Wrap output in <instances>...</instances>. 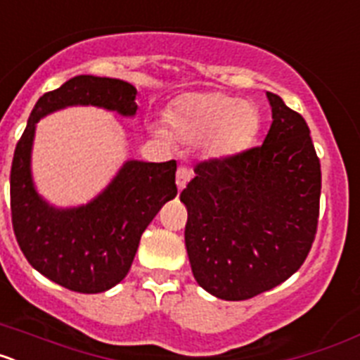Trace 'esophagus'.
<instances>
[{
	"label": "esophagus",
	"mask_w": 360,
	"mask_h": 360,
	"mask_svg": "<svg viewBox=\"0 0 360 360\" xmlns=\"http://www.w3.org/2000/svg\"><path fill=\"white\" fill-rule=\"evenodd\" d=\"M191 176H193V173H191L187 167H178V171H176V187H178V189L182 191L184 187L189 184Z\"/></svg>",
	"instance_id": "1"
}]
</instances>
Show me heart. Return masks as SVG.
Returning a JSON list of instances; mask_svg holds the SVG:
<instances>
[{
  "mask_svg": "<svg viewBox=\"0 0 360 360\" xmlns=\"http://www.w3.org/2000/svg\"><path fill=\"white\" fill-rule=\"evenodd\" d=\"M174 131L186 141L207 139L214 157H231L252 141L257 117L252 106L225 94H193L184 97L171 111ZM157 135L162 129L153 128Z\"/></svg>",
  "mask_w": 360,
  "mask_h": 360,
  "instance_id": "heart-1",
  "label": "heart"
}]
</instances>
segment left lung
Masks as SVG:
<instances>
[{"label": "left lung", "instance_id": "left-lung-1", "mask_svg": "<svg viewBox=\"0 0 360 360\" xmlns=\"http://www.w3.org/2000/svg\"><path fill=\"white\" fill-rule=\"evenodd\" d=\"M265 142L224 160L202 162L182 191L186 249L203 290L243 301L287 281L303 265L319 218L321 164L310 129L266 91Z\"/></svg>", "mask_w": 360, "mask_h": 360}]
</instances>
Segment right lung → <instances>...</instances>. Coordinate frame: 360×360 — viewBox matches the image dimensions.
Segmentation results:
<instances>
[{
	"label": "right lung",
	"instance_id": "obj_1",
	"mask_svg": "<svg viewBox=\"0 0 360 360\" xmlns=\"http://www.w3.org/2000/svg\"><path fill=\"white\" fill-rule=\"evenodd\" d=\"M136 88L120 79L77 75L39 98L19 139L11 169L12 225L37 272L81 294L106 292L131 269L139 241L162 205L176 196V162L126 160L94 200L56 207L32 176V148L43 117L70 106H95L135 117Z\"/></svg>",
	"mask_w": 360,
	"mask_h": 360
}]
</instances>
